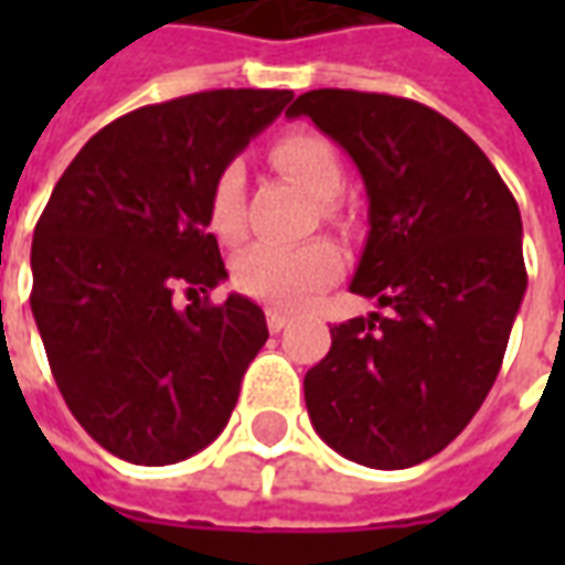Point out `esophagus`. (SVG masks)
Wrapping results in <instances>:
<instances>
[{
  "instance_id": "34e87169",
  "label": "esophagus",
  "mask_w": 565,
  "mask_h": 565,
  "mask_svg": "<svg viewBox=\"0 0 565 565\" xmlns=\"http://www.w3.org/2000/svg\"><path fill=\"white\" fill-rule=\"evenodd\" d=\"M287 320H290V315H284V311H266V327H269V332H281L287 327Z\"/></svg>"
}]
</instances>
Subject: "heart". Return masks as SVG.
Listing matches in <instances>:
<instances>
[{"instance_id":"1","label":"heart","mask_w":565,"mask_h":565,"mask_svg":"<svg viewBox=\"0 0 565 565\" xmlns=\"http://www.w3.org/2000/svg\"><path fill=\"white\" fill-rule=\"evenodd\" d=\"M271 160L311 196L332 199L342 190L344 172L339 150L318 132H287L271 145ZM245 166L230 160L214 174L209 193V223L223 242L245 233ZM342 271V250L315 238L306 245H250L233 263V284L250 299L271 308H296L323 290Z\"/></svg>"}]
</instances>
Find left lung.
<instances>
[{
  "mask_svg": "<svg viewBox=\"0 0 565 565\" xmlns=\"http://www.w3.org/2000/svg\"><path fill=\"white\" fill-rule=\"evenodd\" d=\"M287 115L311 117L363 174L351 294L384 308L332 327L308 417L348 460L408 469L448 448L497 381L526 294L521 211L484 150L415 99L327 87Z\"/></svg>",
  "mask_w": 565,
  "mask_h": 565,
  "instance_id": "left-lung-1",
  "label": "left lung"
}]
</instances>
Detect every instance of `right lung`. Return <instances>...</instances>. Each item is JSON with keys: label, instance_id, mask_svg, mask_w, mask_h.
<instances>
[{"label": "right lung", "instance_id": "right-lung-1", "mask_svg": "<svg viewBox=\"0 0 565 565\" xmlns=\"http://www.w3.org/2000/svg\"><path fill=\"white\" fill-rule=\"evenodd\" d=\"M290 99L205 90L117 117L35 223L30 302L47 363L68 412L120 460L169 466L211 445L269 339L257 302L205 296L226 278L209 193ZM178 286L186 309L171 302Z\"/></svg>", "mask_w": 565, "mask_h": 565}]
</instances>
